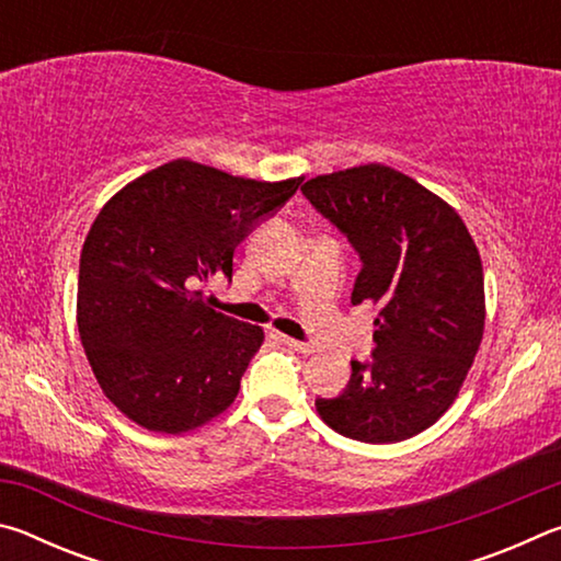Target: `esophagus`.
Wrapping results in <instances>:
<instances>
[{"label":"esophagus","mask_w":561,"mask_h":561,"mask_svg":"<svg viewBox=\"0 0 561 561\" xmlns=\"http://www.w3.org/2000/svg\"><path fill=\"white\" fill-rule=\"evenodd\" d=\"M277 336L282 344H287L289 348H294V351H299V354H314L317 351V346L314 344H309V341H299V339H289V336H282V334H274Z\"/></svg>","instance_id":"obj_1"}]
</instances>
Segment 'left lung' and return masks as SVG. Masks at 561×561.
<instances>
[{"label":"left lung","instance_id":"left-lung-1","mask_svg":"<svg viewBox=\"0 0 561 561\" xmlns=\"http://www.w3.org/2000/svg\"><path fill=\"white\" fill-rule=\"evenodd\" d=\"M301 193L358 254L351 304L378 307L371 358H351L346 388L317 411L360 443L413 438L448 411L480 348L478 247L448 203L381 163L311 178Z\"/></svg>","mask_w":561,"mask_h":561}]
</instances>
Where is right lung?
Here are the masks:
<instances>
[{
  "label": "right lung",
  "mask_w": 561,
  "mask_h": 561,
  "mask_svg": "<svg viewBox=\"0 0 561 561\" xmlns=\"http://www.w3.org/2000/svg\"><path fill=\"white\" fill-rule=\"evenodd\" d=\"M301 178L257 183L173 160L111 197L81 250L76 321L103 393L148 431L185 433L220 415L264 334L197 291L232 282V254Z\"/></svg>",
  "instance_id": "obj_1"
}]
</instances>
